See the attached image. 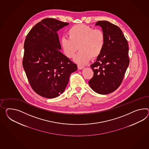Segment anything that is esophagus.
I'll return each mask as SVG.
<instances>
[{
    "instance_id": "34e87169",
    "label": "esophagus",
    "mask_w": 149,
    "mask_h": 149,
    "mask_svg": "<svg viewBox=\"0 0 149 149\" xmlns=\"http://www.w3.org/2000/svg\"><path fill=\"white\" fill-rule=\"evenodd\" d=\"M77 66H78V69H79V70H82V69H83L84 68V66H81V65H78Z\"/></svg>"
}]
</instances>
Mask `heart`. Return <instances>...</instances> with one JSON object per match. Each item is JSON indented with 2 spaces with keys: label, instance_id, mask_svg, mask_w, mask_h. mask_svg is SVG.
<instances>
[{
  "label": "heart",
  "instance_id": "1",
  "mask_svg": "<svg viewBox=\"0 0 149 149\" xmlns=\"http://www.w3.org/2000/svg\"><path fill=\"white\" fill-rule=\"evenodd\" d=\"M68 35L69 39L63 37L61 40L62 49L67 57L71 58L79 49L80 51L74 58L78 64H85L102 53L105 44L102 31L85 24H77L69 29Z\"/></svg>",
  "mask_w": 149,
  "mask_h": 149
}]
</instances>
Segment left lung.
Listing matches in <instances>:
<instances>
[{"mask_svg":"<svg viewBox=\"0 0 149 149\" xmlns=\"http://www.w3.org/2000/svg\"><path fill=\"white\" fill-rule=\"evenodd\" d=\"M95 25L102 28L105 44L102 53L91 65L93 76L88 81L95 92L107 95L114 91L122 82L129 65L127 41L122 31L109 22H97Z\"/></svg>","mask_w":149,"mask_h":149,"instance_id":"left-lung-1","label":"left lung"}]
</instances>
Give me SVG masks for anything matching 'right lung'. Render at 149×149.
<instances>
[{"label": "right lung", "instance_id": "add662e5", "mask_svg": "<svg viewBox=\"0 0 149 149\" xmlns=\"http://www.w3.org/2000/svg\"><path fill=\"white\" fill-rule=\"evenodd\" d=\"M69 23L42 19L32 28L24 42L23 66L31 88L38 95L56 98L64 91L76 64L60 51L57 33Z\"/></svg>", "mask_w": 149, "mask_h": 149}]
</instances>
